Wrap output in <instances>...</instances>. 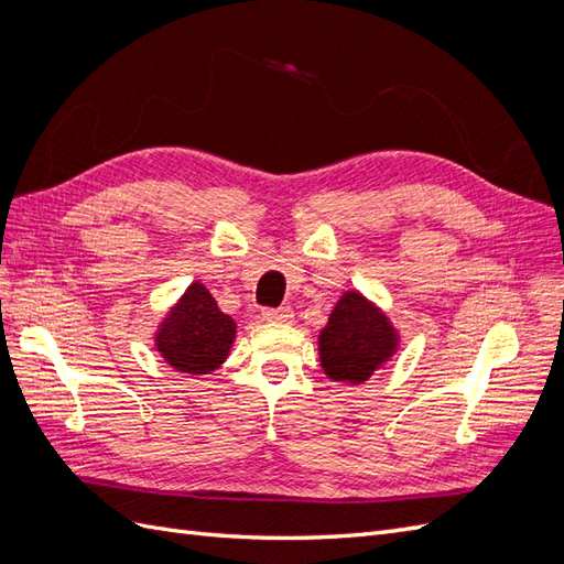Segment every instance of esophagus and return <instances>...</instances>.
<instances>
[{
  "mask_svg": "<svg viewBox=\"0 0 564 564\" xmlns=\"http://www.w3.org/2000/svg\"><path fill=\"white\" fill-rule=\"evenodd\" d=\"M265 322H278V324H289L294 319V311L289 305H282V308H268L263 311Z\"/></svg>",
  "mask_w": 564,
  "mask_h": 564,
  "instance_id": "34e87169",
  "label": "esophagus"
}]
</instances>
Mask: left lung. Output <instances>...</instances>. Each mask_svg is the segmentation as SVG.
Segmentation results:
<instances>
[{
    "label": "left lung",
    "mask_w": 564,
    "mask_h": 564,
    "mask_svg": "<svg viewBox=\"0 0 564 564\" xmlns=\"http://www.w3.org/2000/svg\"><path fill=\"white\" fill-rule=\"evenodd\" d=\"M400 348V332L390 317L357 289L336 301L319 329V367L334 383L362 386L392 360Z\"/></svg>",
    "instance_id": "obj_1"
}]
</instances>
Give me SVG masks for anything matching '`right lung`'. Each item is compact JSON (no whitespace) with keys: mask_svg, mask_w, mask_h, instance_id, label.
I'll list each match as a JSON object with an SVG mask.
<instances>
[{"mask_svg":"<svg viewBox=\"0 0 564 564\" xmlns=\"http://www.w3.org/2000/svg\"><path fill=\"white\" fill-rule=\"evenodd\" d=\"M235 336L237 322L220 311L209 289L195 280L160 319L152 338L169 367L185 377H204L228 360Z\"/></svg>","mask_w":564,"mask_h":564,"instance_id":"add662e5","label":"right lung"}]
</instances>
